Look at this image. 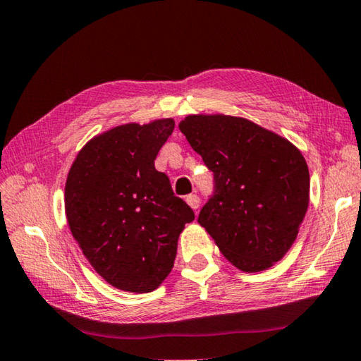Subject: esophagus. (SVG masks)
<instances>
[{"label": "esophagus", "instance_id": "34e87169", "mask_svg": "<svg viewBox=\"0 0 361 361\" xmlns=\"http://www.w3.org/2000/svg\"><path fill=\"white\" fill-rule=\"evenodd\" d=\"M186 203L189 207H191L192 209H197L199 207H200V199H199V195H195V194H189V195H186Z\"/></svg>", "mask_w": 361, "mask_h": 361}]
</instances>
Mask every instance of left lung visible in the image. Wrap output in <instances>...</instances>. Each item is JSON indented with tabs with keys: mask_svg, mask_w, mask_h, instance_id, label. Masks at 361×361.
Returning a JSON list of instances; mask_svg holds the SVG:
<instances>
[{
	"mask_svg": "<svg viewBox=\"0 0 361 361\" xmlns=\"http://www.w3.org/2000/svg\"><path fill=\"white\" fill-rule=\"evenodd\" d=\"M178 128L214 173V197L199 214L222 255L264 271L297 240L310 203V170L286 137L241 116L188 115Z\"/></svg>",
	"mask_w": 361,
	"mask_h": 361,
	"instance_id": "obj_1",
	"label": "left lung"
}]
</instances>
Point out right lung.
<instances>
[{"label":"right lung","mask_w":361,"mask_h":361,"mask_svg":"<svg viewBox=\"0 0 361 361\" xmlns=\"http://www.w3.org/2000/svg\"><path fill=\"white\" fill-rule=\"evenodd\" d=\"M175 121L126 123L85 143L69 169L64 209L72 237L115 289L153 292L172 271L194 212L154 169Z\"/></svg>","instance_id":"right-lung-1"}]
</instances>
